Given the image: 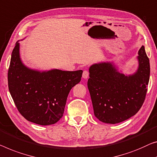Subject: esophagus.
I'll return each instance as SVG.
<instances>
[{"label": "esophagus", "mask_w": 157, "mask_h": 157, "mask_svg": "<svg viewBox=\"0 0 157 157\" xmlns=\"http://www.w3.org/2000/svg\"><path fill=\"white\" fill-rule=\"evenodd\" d=\"M89 77V72L87 71H84L82 73V78L84 79H86Z\"/></svg>", "instance_id": "1"}]
</instances>
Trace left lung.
<instances>
[{
	"mask_svg": "<svg viewBox=\"0 0 157 157\" xmlns=\"http://www.w3.org/2000/svg\"><path fill=\"white\" fill-rule=\"evenodd\" d=\"M138 68L132 75L118 71L113 63L91 65L87 86L94 116L105 123L116 124L135 115L145 99L150 75L144 46L138 51Z\"/></svg>",
	"mask_w": 157,
	"mask_h": 157,
	"instance_id": "1",
	"label": "left lung"
}]
</instances>
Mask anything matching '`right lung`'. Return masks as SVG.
I'll return each mask as SVG.
<instances>
[{
  "instance_id": "add662e5",
  "label": "right lung",
  "mask_w": 157,
  "mask_h": 157,
  "mask_svg": "<svg viewBox=\"0 0 157 157\" xmlns=\"http://www.w3.org/2000/svg\"><path fill=\"white\" fill-rule=\"evenodd\" d=\"M18 41L8 73L9 91L15 106L30 122L41 125L57 123L64 113L70 91L80 82L83 71L30 69L21 60Z\"/></svg>"
}]
</instances>
